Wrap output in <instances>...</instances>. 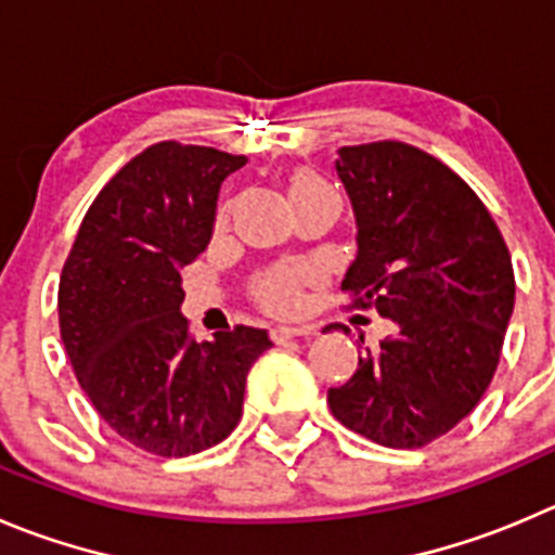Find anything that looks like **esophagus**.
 Returning a JSON list of instances; mask_svg holds the SVG:
<instances>
[{"mask_svg":"<svg viewBox=\"0 0 555 555\" xmlns=\"http://www.w3.org/2000/svg\"><path fill=\"white\" fill-rule=\"evenodd\" d=\"M315 326L310 324H278L272 326V340L274 343H283V340H292V337H305V335H313Z\"/></svg>","mask_w":555,"mask_h":555,"instance_id":"esophagus-1","label":"esophagus"}]
</instances>
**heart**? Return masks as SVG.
<instances>
[{
  "label": "heart",
  "instance_id": "1",
  "mask_svg": "<svg viewBox=\"0 0 555 555\" xmlns=\"http://www.w3.org/2000/svg\"><path fill=\"white\" fill-rule=\"evenodd\" d=\"M313 184H321V179L310 171H297L292 177V193L305 188H313ZM308 281V272L302 267H288L278 269V272L267 274L258 286V297L263 299V305L272 310H294L299 305V297H302V286Z\"/></svg>",
  "mask_w": 555,
  "mask_h": 555
}]
</instances>
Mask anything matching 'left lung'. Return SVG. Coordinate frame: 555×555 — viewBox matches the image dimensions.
Masks as SVG:
<instances>
[{
    "mask_svg": "<svg viewBox=\"0 0 555 555\" xmlns=\"http://www.w3.org/2000/svg\"><path fill=\"white\" fill-rule=\"evenodd\" d=\"M335 168L357 220L340 292L395 335L365 348L326 400L376 444L425 447L472 414L493 378L515 308L509 250L477 193L416 146H340Z\"/></svg>",
    "mask_w": 555,
    "mask_h": 555,
    "instance_id": "left-lung-1",
    "label": "left lung"
}]
</instances>
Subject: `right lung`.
<instances>
[{
  "instance_id": "add662e5",
  "label": "right lung",
  "mask_w": 555,
  "mask_h": 555,
  "mask_svg": "<svg viewBox=\"0 0 555 555\" xmlns=\"http://www.w3.org/2000/svg\"><path fill=\"white\" fill-rule=\"evenodd\" d=\"M245 155L160 141L116 173L78 229L60 281V332L78 384L128 444L184 457L236 427L267 330L193 340L184 263L209 245L220 184Z\"/></svg>"
}]
</instances>
